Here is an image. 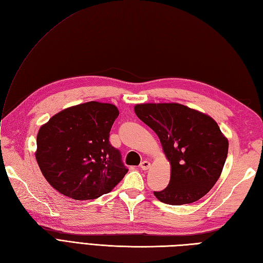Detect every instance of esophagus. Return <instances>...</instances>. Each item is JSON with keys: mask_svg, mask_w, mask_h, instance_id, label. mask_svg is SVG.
Returning a JSON list of instances; mask_svg holds the SVG:
<instances>
[{"mask_svg": "<svg viewBox=\"0 0 263 263\" xmlns=\"http://www.w3.org/2000/svg\"><path fill=\"white\" fill-rule=\"evenodd\" d=\"M139 167L142 168L143 171H146V170H148L149 167H151V163L148 162V161H143L142 163H140V165H139Z\"/></svg>", "mask_w": 263, "mask_h": 263, "instance_id": "34e87169", "label": "esophagus"}]
</instances>
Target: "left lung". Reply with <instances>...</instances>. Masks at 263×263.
I'll list each match as a JSON object with an SVG mask.
<instances>
[{
	"mask_svg": "<svg viewBox=\"0 0 263 263\" xmlns=\"http://www.w3.org/2000/svg\"><path fill=\"white\" fill-rule=\"evenodd\" d=\"M137 117L157 134L171 163L167 187L154 192L171 205L196 202L214 186L229 142L213 118L180 104H140Z\"/></svg>",
	"mask_w": 263,
	"mask_h": 263,
	"instance_id": "1",
	"label": "left lung"
}]
</instances>
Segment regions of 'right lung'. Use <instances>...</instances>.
<instances>
[{
  "mask_svg": "<svg viewBox=\"0 0 263 263\" xmlns=\"http://www.w3.org/2000/svg\"><path fill=\"white\" fill-rule=\"evenodd\" d=\"M116 106L89 101L51 117L36 136L35 158L43 176L61 194L92 200L110 192L128 168L111 146Z\"/></svg>",
  "mask_w": 263,
  "mask_h": 263,
  "instance_id": "1",
  "label": "right lung"
}]
</instances>
